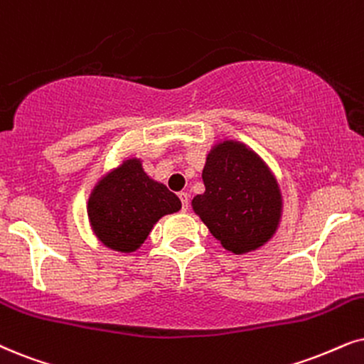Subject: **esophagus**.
<instances>
[{
	"instance_id": "esophagus-1",
	"label": "esophagus",
	"mask_w": 364,
	"mask_h": 364,
	"mask_svg": "<svg viewBox=\"0 0 364 364\" xmlns=\"http://www.w3.org/2000/svg\"><path fill=\"white\" fill-rule=\"evenodd\" d=\"M179 200H181V210L186 211L188 206H190V195L188 193H179Z\"/></svg>"
}]
</instances>
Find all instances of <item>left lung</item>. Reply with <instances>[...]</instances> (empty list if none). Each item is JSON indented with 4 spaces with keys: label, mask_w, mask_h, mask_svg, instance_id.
I'll return each mask as SVG.
<instances>
[{
    "label": "left lung",
    "mask_w": 364,
    "mask_h": 364,
    "mask_svg": "<svg viewBox=\"0 0 364 364\" xmlns=\"http://www.w3.org/2000/svg\"><path fill=\"white\" fill-rule=\"evenodd\" d=\"M201 176L205 193L193 198V210L227 250L245 254L274 235L282 200L277 181L254 151L240 142H220Z\"/></svg>",
    "instance_id": "8db88e82"
}]
</instances>
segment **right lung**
<instances>
[{
    "instance_id": "add662e5",
    "label": "right lung",
    "mask_w": 364,
    "mask_h": 364,
    "mask_svg": "<svg viewBox=\"0 0 364 364\" xmlns=\"http://www.w3.org/2000/svg\"><path fill=\"white\" fill-rule=\"evenodd\" d=\"M179 208V198L153 181L137 159H127L100 179L89 198V218L95 235L119 252L139 248L161 216Z\"/></svg>"
}]
</instances>
